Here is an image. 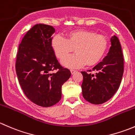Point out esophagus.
Returning a JSON list of instances; mask_svg holds the SVG:
<instances>
[{"label":"esophagus","mask_w":135,"mask_h":135,"mask_svg":"<svg viewBox=\"0 0 135 135\" xmlns=\"http://www.w3.org/2000/svg\"><path fill=\"white\" fill-rule=\"evenodd\" d=\"M70 72H71L72 74H74L77 71H76V70H73V69H71V70H70Z\"/></svg>","instance_id":"34e87169"}]
</instances>
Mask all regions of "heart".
I'll list each match as a JSON object with an SVG mask.
<instances>
[{"label": "heart", "mask_w": 135, "mask_h": 135, "mask_svg": "<svg viewBox=\"0 0 135 135\" xmlns=\"http://www.w3.org/2000/svg\"><path fill=\"white\" fill-rule=\"evenodd\" d=\"M51 46L58 59H61L75 49V54L61 61L65 66L78 69L91 66L99 63L105 55L108 40L101 35L88 30H76L66 35L65 39L55 35L51 40Z\"/></svg>", "instance_id": "heart-1"}]
</instances>
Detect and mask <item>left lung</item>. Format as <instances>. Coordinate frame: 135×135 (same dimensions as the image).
I'll return each mask as SVG.
<instances>
[{
	"instance_id": "obj_1",
	"label": "left lung",
	"mask_w": 135,
	"mask_h": 135,
	"mask_svg": "<svg viewBox=\"0 0 135 135\" xmlns=\"http://www.w3.org/2000/svg\"><path fill=\"white\" fill-rule=\"evenodd\" d=\"M108 55L92 70L81 72L84 99L94 104H100L111 99L118 91L124 70L122 46L117 36L112 37ZM94 71V73H91Z\"/></svg>"
}]
</instances>
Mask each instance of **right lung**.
<instances>
[{"instance_id":"right-lung-1","label":"right lung","mask_w":135,"mask_h":135,"mask_svg":"<svg viewBox=\"0 0 135 135\" xmlns=\"http://www.w3.org/2000/svg\"><path fill=\"white\" fill-rule=\"evenodd\" d=\"M55 28L37 24L23 38L19 46L16 70L25 96L35 104L50 107L61 100V88L71 76L58 62L51 46Z\"/></svg>"}]
</instances>
